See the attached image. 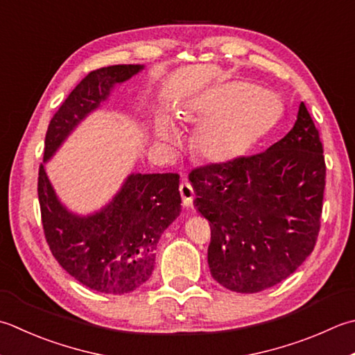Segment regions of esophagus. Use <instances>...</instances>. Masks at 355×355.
I'll return each mask as SVG.
<instances>
[{"mask_svg":"<svg viewBox=\"0 0 355 355\" xmlns=\"http://www.w3.org/2000/svg\"><path fill=\"white\" fill-rule=\"evenodd\" d=\"M180 193H182L183 205L184 206H191L193 198H196V192H193L191 183H187V182L180 183Z\"/></svg>","mask_w":355,"mask_h":355,"instance_id":"34e87169","label":"esophagus"}]
</instances>
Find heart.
<instances>
[{
  "label": "heart",
  "mask_w": 355,
  "mask_h": 355,
  "mask_svg": "<svg viewBox=\"0 0 355 355\" xmlns=\"http://www.w3.org/2000/svg\"><path fill=\"white\" fill-rule=\"evenodd\" d=\"M277 100L249 83L212 89L200 95L178 112L184 123L206 121L196 135L198 155L209 163H225L241 155L274 123ZM157 135L163 141L175 143L178 132L169 123H157Z\"/></svg>",
  "instance_id": "1"
}]
</instances>
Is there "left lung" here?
Listing matches in <instances>:
<instances>
[{"label": "left lung", "mask_w": 355, "mask_h": 355, "mask_svg": "<svg viewBox=\"0 0 355 355\" xmlns=\"http://www.w3.org/2000/svg\"><path fill=\"white\" fill-rule=\"evenodd\" d=\"M189 182L197 211L211 226V274L226 289L265 291L314 251L326 164L320 134L303 103L280 141L259 154L200 166Z\"/></svg>", "instance_id": "obj_1"}]
</instances>
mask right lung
<instances>
[{"label":"right lung","mask_w":355,"mask_h":355,"mask_svg":"<svg viewBox=\"0 0 355 355\" xmlns=\"http://www.w3.org/2000/svg\"><path fill=\"white\" fill-rule=\"evenodd\" d=\"M141 69L116 64L89 72L49 123L44 162L76 124L107 98L114 85ZM178 184V173H135L101 212L76 217L60 205L41 163L38 200L49 249L60 266L85 286L103 294L132 293L149 280L157 243L182 212Z\"/></svg>","instance_id":"1"}]
</instances>
